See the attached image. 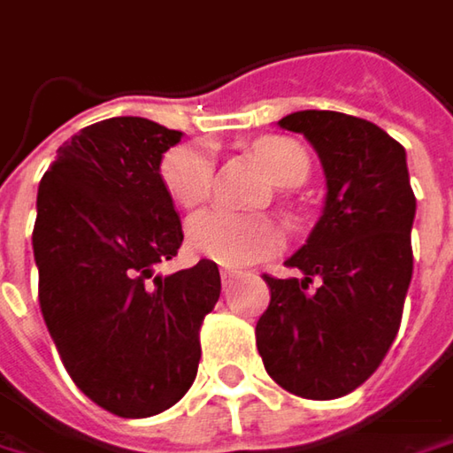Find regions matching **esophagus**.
Listing matches in <instances>:
<instances>
[{
	"mask_svg": "<svg viewBox=\"0 0 453 453\" xmlns=\"http://www.w3.org/2000/svg\"><path fill=\"white\" fill-rule=\"evenodd\" d=\"M238 276H241V271H233V268H223V271H220V281H223V286H230Z\"/></svg>",
	"mask_w": 453,
	"mask_h": 453,
	"instance_id": "1",
	"label": "esophagus"
}]
</instances>
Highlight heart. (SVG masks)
<instances>
[{"label": "heart", "instance_id": "obj_1", "mask_svg": "<svg viewBox=\"0 0 453 453\" xmlns=\"http://www.w3.org/2000/svg\"><path fill=\"white\" fill-rule=\"evenodd\" d=\"M253 157L279 188H296L309 174V154L294 139L265 136L253 147ZM159 177L182 207L205 203L215 182V159L207 144L188 142L165 151ZM188 246L195 256L220 265H248L268 258L281 246V230L268 218L235 215L220 207L195 212L188 223Z\"/></svg>", "mask_w": 453, "mask_h": 453}]
</instances>
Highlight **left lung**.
Wrapping results in <instances>:
<instances>
[{
  "mask_svg": "<svg viewBox=\"0 0 453 453\" xmlns=\"http://www.w3.org/2000/svg\"><path fill=\"white\" fill-rule=\"evenodd\" d=\"M279 127L317 149L326 200L311 235L286 261L302 276L264 273L271 302L256 325V347L284 390L332 401L360 388L398 334L413 276L416 195L405 149L365 119L296 111Z\"/></svg>",
  "mask_w": 453,
  "mask_h": 453,
  "instance_id": "1",
  "label": "left lung"
}]
</instances>
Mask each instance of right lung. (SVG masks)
Returning <instances> with one entry per match:
<instances>
[{
	"instance_id": "add662e5",
	"label": "right lung",
	"mask_w": 453,
	"mask_h": 453,
	"mask_svg": "<svg viewBox=\"0 0 453 453\" xmlns=\"http://www.w3.org/2000/svg\"><path fill=\"white\" fill-rule=\"evenodd\" d=\"M180 139L139 116L90 124L58 149L37 189L42 319L73 383L121 418L157 416L188 393L220 296L207 258L154 276L185 238L159 177Z\"/></svg>"
}]
</instances>
